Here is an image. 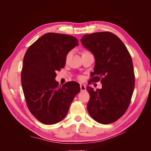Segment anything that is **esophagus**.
<instances>
[{"label":"esophagus","mask_w":151,"mask_h":151,"mask_svg":"<svg viewBox=\"0 0 151 151\" xmlns=\"http://www.w3.org/2000/svg\"><path fill=\"white\" fill-rule=\"evenodd\" d=\"M80 88H81V91H85L86 90V86L84 84H81Z\"/></svg>","instance_id":"obj_1"}]
</instances>
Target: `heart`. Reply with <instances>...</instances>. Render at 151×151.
Segmentation results:
<instances>
[{
    "label": "heart",
    "instance_id": "1",
    "mask_svg": "<svg viewBox=\"0 0 151 151\" xmlns=\"http://www.w3.org/2000/svg\"><path fill=\"white\" fill-rule=\"evenodd\" d=\"M86 52H89V51H88V50H84V51L83 52V54L84 53H86ZM70 52H68V53H67L66 58H67L68 57V56L70 55ZM78 79H79V80H82V79H83V77H82V76H79V77H78Z\"/></svg>",
    "mask_w": 151,
    "mask_h": 151
}]
</instances>
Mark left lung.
Instances as JSON below:
<instances>
[{
    "label": "left lung",
    "mask_w": 151,
    "mask_h": 151,
    "mask_svg": "<svg viewBox=\"0 0 151 151\" xmlns=\"http://www.w3.org/2000/svg\"><path fill=\"white\" fill-rule=\"evenodd\" d=\"M94 55L96 64L90 84L101 81L102 88H86L90 98L88 113L94 120L109 124L127 110L135 86V74L130 54L117 36L109 31L85 35L81 39Z\"/></svg>",
    "instance_id": "1"
}]
</instances>
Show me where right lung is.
<instances>
[{
  "mask_svg": "<svg viewBox=\"0 0 151 151\" xmlns=\"http://www.w3.org/2000/svg\"><path fill=\"white\" fill-rule=\"evenodd\" d=\"M77 45L78 40L74 36L48 33L32 44L24 55L21 78L26 103L32 115L44 124L63 120L80 92L76 82L61 86L55 80L56 72L65 65L67 53Z\"/></svg>",
  "mask_w": 151,
  "mask_h": 151,
  "instance_id": "obj_1",
  "label": "right lung"
}]
</instances>
